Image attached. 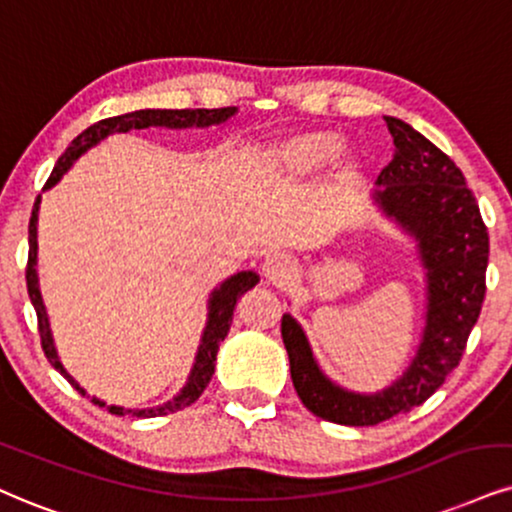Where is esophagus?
I'll list each match as a JSON object with an SVG mask.
<instances>
[{
	"label": "esophagus",
	"mask_w": 512,
	"mask_h": 512,
	"mask_svg": "<svg viewBox=\"0 0 512 512\" xmlns=\"http://www.w3.org/2000/svg\"><path fill=\"white\" fill-rule=\"evenodd\" d=\"M263 273H266L268 282H273V285H285V282L292 280V275L296 273V263L292 261V256L287 254H273L266 258V263H263Z\"/></svg>",
	"instance_id": "esophagus-1"
}]
</instances>
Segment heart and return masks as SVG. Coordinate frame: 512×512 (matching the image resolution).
Here are the masks:
<instances>
[{"label":"heart","instance_id":"heart-1","mask_svg":"<svg viewBox=\"0 0 512 512\" xmlns=\"http://www.w3.org/2000/svg\"><path fill=\"white\" fill-rule=\"evenodd\" d=\"M270 170L282 182L313 178L330 163V182L349 185L358 178V156L342 149V135L334 130H306L287 137L270 151Z\"/></svg>","mask_w":512,"mask_h":512}]
</instances>
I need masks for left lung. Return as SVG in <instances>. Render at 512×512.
<instances>
[{
	"label": "left lung",
	"instance_id": "left-lung-1",
	"mask_svg": "<svg viewBox=\"0 0 512 512\" xmlns=\"http://www.w3.org/2000/svg\"><path fill=\"white\" fill-rule=\"evenodd\" d=\"M384 121L396 151L377 175L380 189L372 199L418 242L427 313L415 358L391 387L356 394L327 380L301 325L282 315V342L301 403L318 418L351 427L380 425L430 399L463 358L487 292L489 235L465 175L408 123L391 116Z\"/></svg>",
	"mask_w": 512,
	"mask_h": 512
}]
</instances>
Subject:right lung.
I'll list each match as a JSON object with an SVG mask.
<instances>
[{
	"label": "right lung",
	"mask_w": 512,
	"mask_h": 512,
	"mask_svg": "<svg viewBox=\"0 0 512 512\" xmlns=\"http://www.w3.org/2000/svg\"><path fill=\"white\" fill-rule=\"evenodd\" d=\"M237 109L235 106H225V109H142V111H132V113H123V116H113V118H104V121L94 123L87 128L85 132H80L75 140L68 144V149L63 151L61 159L56 161V166L49 175L47 185L44 189L54 187L56 182L61 180V175L66 173L68 168L73 166V161H78L87 149H92L94 144H99L104 137L113 135V132H128V130H144V128H208V125H220L225 123L227 118L235 116ZM37 211H40V197H37L35 206H33V216H30V225H28V268H25V282H28V294L30 301H33L35 313H37V330H40V342H42V351L47 356V361L54 365L56 370L66 377L68 382L73 384L75 389L85 396V389L80 387L78 382L68 375L66 368H63L59 356H56L54 349V339H52V330H49V320H47V311H44L42 296H40V285H37ZM258 285V275L254 270H242V273L227 277L223 285L216 287L211 292V299H208V320H206V330L201 334V344L197 351V358H194V368L189 372L185 387L180 389L178 396H173V401H166L163 406L156 408H123V406H106L104 401L92 399L97 406H102L109 410L113 415H132V418H159V415H168L175 413V410H182L187 406H192L194 401L199 399L201 391L208 387L211 382L213 370H216V356L220 349V342L227 337L232 325V311H235L239 296L249 292Z\"/></svg>",
	"instance_id": "add662e5"
}]
</instances>
